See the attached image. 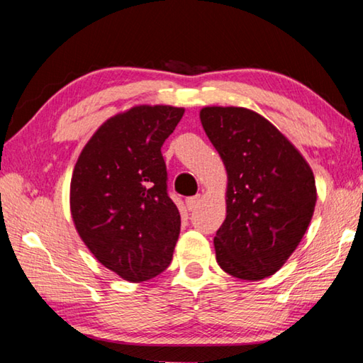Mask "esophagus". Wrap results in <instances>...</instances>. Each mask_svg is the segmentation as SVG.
<instances>
[{
    "label": "esophagus",
    "mask_w": 363,
    "mask_h": 363,
    "mask_svg": "<svg viewBox=\"0 0 363 363\" xmlns=\"http://www.w3.org/2000/svg\"><path fill=\"white\" fill-rule=\"evenodd\" d=\"M199 201H200V195H195V196H189V199L186 200V205H187V208L190 211L192 210H195L196 208V205H199Z\"/></svg>",
    "instance_id": "34e87169"
}]
</instances>
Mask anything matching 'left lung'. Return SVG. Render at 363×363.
Returning <instances> with one entry per match:
<instances>
[{"label":"left lung","mask_w":363,"mask_h":363,"mask_svg":"<svg viewBox=\"0 0 363 363\" xmlns=\"http://www.w3.org/2000/svg\"><path fill=\"white\" fill-rule=\"evenodd\" d=\"M200 120L229 177L216 261L232 277H269L296 250L314 214L312 169L277 128L248 108L205 107Z\"/></svg>","instance_id":"8db88e82"}]
</instances>
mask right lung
Masks as SVG:
<instances>
[{"label":"right lung","mask_w":363,"mask_h":363,"mask_svg":"<svg viewBox=\"0 0 363 363\" xmlns=\"http://www.w3.org/2000/svg\"><path fill=\"white\" fill-rule=\"evenodd\" d=\"M184 108L140 106L107 120L72 176L77 230L96 259L128 281L162 274L173 259L181 214L168 195L162 145Z\"/></svg>","instance_id":"obj_1"}]
</instances>
